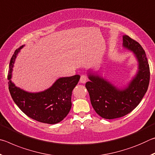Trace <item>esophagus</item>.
Wrapping results in <instances>:
<instances>
[{
    "instance_id": "esophagus-1",
    "label": "esophagus",
    "mask_w": 155,
    "mask_h": 155,
    "mask_svg": "<svg viewBox=\"0 0 155 155\" xmlns=\"http://www.w3.org/2000/svg\"><path fill=\"white\" fill-rule=\"evenodd\" d=\"M87 81V77L85 75H82L80 78V83H85Z\"/></svg>"
}]
</instances>
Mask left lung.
Wrapping results in <instances>:
<instances>
[{
	"label": "left lung",
	"instance_id": "left-lung-1",
	"mask_svg": "<svg viewBox=\"0 0 155 155\" xmlns=\"http://www.w3.org/2000/svg\"><path fill=\"white\" fill-rule=\"evenodd\" d=\"M123 46L135 54L139 63L137 74L128 87L120 90L91 73L88 75L90 81L85 84L94 109L105 119L118 118L129 114L140 104L149 85L150 68L143 48L128 35L123 36Z\"/></svg>",
	"mask_w": 155,
	"mask_h": 155
}]
</instances>
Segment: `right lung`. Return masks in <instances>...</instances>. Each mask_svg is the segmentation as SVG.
<instances>
[{
  "label": "right lung",
  "mask_w": 155,
  "mask_h": 155,
  "mask_svg": "<svg viewBox=\"0 0 155 155\" xmlns=\"http://www.w3.org/2000/svg\"><path fill=\"white\" fill-rule=\"evenodd\" d=\"M24 46L16 49L9 64L8 74L10 94L21 111L31 118L46 124H57L67 116L72 107L73 89L77 85L80 75L62 77L51 87L38 93L27 92L16 87L11 81L13 66L17 54Z\"/></svg>",
  "instance_id": "right-lung-1"
}]
</instances>
